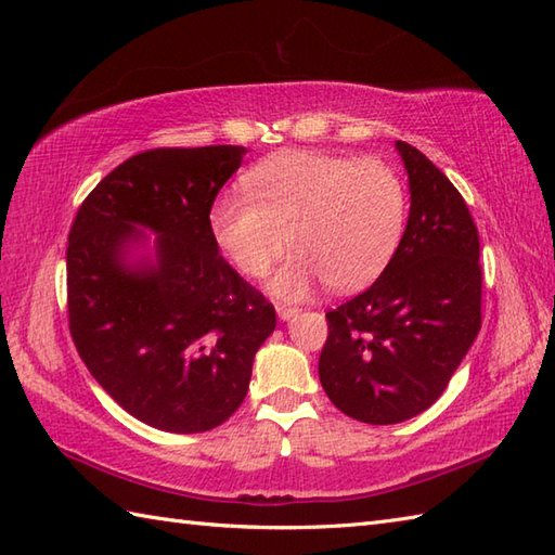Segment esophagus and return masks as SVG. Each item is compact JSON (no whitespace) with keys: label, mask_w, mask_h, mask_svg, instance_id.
I'll use <instances>...</instances> for the list:
<instances>
[{"label":"esophagus","mask_w":555,"mask_h":555,"mask_svg":"<svg viewBox=\"0 0 555 555\" xmlns=\"http://www.w3.org/2000/svg\"><path fill=\"white\" fill-rule=\"evenodd\" d=\"M276 312H279V320H293V317H298L300 308H293V305H276Z\"/></svg>","instance_id":"obj_1"}]
</instances>
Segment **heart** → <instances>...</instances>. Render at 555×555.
<instances>
[{
  "instance_id": "b5f03b06",
  "label": "heart",
  "mask_w": 555,
  "mask_h": 555,
  "mask_svg": "<svg viewBox=\"0 0 555 555\" xmlns=\"http://www.w3.org/2000/svg\"><path fill=\"white\" fill-rule=\"evenodd\" d=\"M408 221L403 176L379 157L288 150L243 176V197L209 209V233L243 276L271 279L279 298L300 300L326 281L348 293L370 286L396 255Z\"/></svg>"
}]
</instances>
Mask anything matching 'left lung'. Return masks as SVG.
Listing matches in <instances>:
<instances>
[{
  "label": "left lung",
  "mask_w": 555,
  "mask_h": 555,
  "mask_svg": "<svg viewBox=\"0 0 555 555\" xmlns=\"http://www.w3.org/2000/svg\"><path fill=\"white\" fill-rule=\"evenodd\" d=\"M410 217L382 276L326 312L320 382L348 417L398 424L434 405L481 328L479 233L463 195L403 140Z\"/></svg>",
  "instance_id": "left-lung-1"
}]
</instances>
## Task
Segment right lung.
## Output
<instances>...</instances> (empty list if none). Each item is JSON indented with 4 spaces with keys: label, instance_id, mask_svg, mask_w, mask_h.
Instances as JSON below:
<instances>
[{
    "label": "right lung",
    "instance_id": "obj_1",
    "mask_svg": "<svg viewBox=\"0 0 555 555\" xmlns=\"http://www.w3.org/2000/svg\"><path fill=\"white\" fill-rule=\"evenodd\" d=\"M245 147H155L126 159L82 199L66 247L68 328L80 360L150 427L209 431L245 400L276 312L219 255L209 209ZM159 232L158 262L125 247Z\"/></svg>",
    "mask_w": 555,
    "mask_h": 555
}]
</instances>
